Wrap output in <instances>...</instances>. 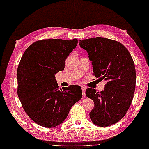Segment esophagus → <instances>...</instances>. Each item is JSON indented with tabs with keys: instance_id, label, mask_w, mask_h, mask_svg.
Returning a JSON list of instances; mask_svg holds the SVG:
<instances>
[{
	"instance_id": "1",
	"label": "esophagus",
	"mask_w": 149,
	"mask_h": 149,
	"mask_svg": "<svg viewBox=\"0 0 149 149\" xmlns=\"http://www.w3.org/2000/svg\"><path fill=\"white\" fill-rule=\"evenodd\" d=\"M82 91L83 97H85L86 96V88L84 86H82Z\"/></svg>"
}]
</instances>
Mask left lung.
I'll list each match as a JSON object with an SVG mask.
<instances>
[{"label":"left lung","mask_w":149,"mask_h":149,"mask_svg":"<svg viewBox=\"0 0 149 149\" xmlns=\"http://www.w3.org/2000/svg\"><path fill=\"white\" fill-rule=\"evenodd\" d=\"M79 45L92 61L93 75L106 81L103 91L86 90L95 104L89 117L99 127L114 125L125 116L134 97L136 72L132 58L122 43L108 38L86 39Z\"/></svg>","instance_id":"left-lung-1"}]
</instances>
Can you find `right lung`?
<instances>
[{
    "instance_id": "add662e5",
    "label": "right lung",
    "mask_w": 149,
    "mask_h": 149,
    "mask_svg": "<svg viewBox=\"0 0 149 149\" xmlns=\"http://www.w3.org/2000/svg\"><path fill=\"white\" fill-rule=\"evenodd\" d=\"M77 44V39L39 40L28 47L21 59L17 71L19 99L30 118L41 127L60 125L82 99L80 86L60 89L54 78Z\"/></svg>"
}]
</instances>
